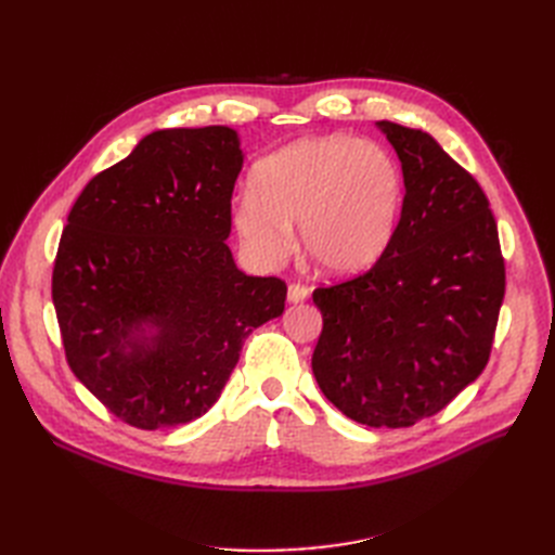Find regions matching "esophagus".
I'll return each instance as SVG.
<instances>
[{"mask_svg":"<svg viewBox=\"0 0 555 555\" xmlns=\"http://www.w3.org/2000/svg\"><path fill=\"white\" fill-rule=\"evenodd\" d=\"M308 296H310V289L306 287V284H300V282L289 284V292H287L289 304H304Z\"/></svg>","mask_w":555,"mask_h":555,"instance_id":"obj_1","label":"esophagus"}]
</instances>
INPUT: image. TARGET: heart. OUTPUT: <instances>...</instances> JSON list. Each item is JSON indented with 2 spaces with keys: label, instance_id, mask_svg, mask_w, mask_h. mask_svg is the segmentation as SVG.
<instances>
[{
  "label": "heart",
  "instance_id": "b5f03b06",
  "mask_svg": "<svg viewBox=\"0 0 555 555\" xmlns=\"http://www.w3.org/2000/svg\"><path fill=\"white\" fill-rule=\"evenodd\" d=\"M251 192L233 201L231 220L245 249L273 266L289 255L298 224L300 249L333 278L375 266L398 227L402 173L375 143L328 133L298 139L257 164Z\"/></svg>",
  "mask_w": 555,
  "mask_h": 555
}]
</instances>
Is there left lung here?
I'll return each instance as SVG.
<instances>
[{"mask_svg":"<svg viewBox=\"0 0 555 555\" xmlns=\"http://www.w3.org/2000/svg\"><path fill=\"white\" fill-rule=\"evenodd\" d=\"M377 127L402 166L400 220L371 271L314 289L324 328L312 373L345 416L408 428L444 410L489 363L505 259L479 182L430 133Z\"/></svg>","mask_w":555,"mask_h":555,"instance_id":"8db88e82","label":"left lung"}]
</instances>
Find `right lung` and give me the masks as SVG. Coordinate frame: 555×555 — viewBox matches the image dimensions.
Returning <instances> with one entry per match:
<instances>
[{
	"label": "right lung",
	"instance_id": "right-lung-1",
	"mask_svg": "<svg viewBox=\"0 0 555 555\" xmlns=\"http://www.w3.org/2000/svg\"><path fill=\"white\" fill-rule=\"evenodd\" d=\"M241 169L229 127L159 129L66 217L53 268L66 363L133 428L206 414L247 335L284 312L287 284L245 275L227 245Z\"/></svg>",
	"mask_w": 555,
	"mask_h": 555
}]
</instances>
